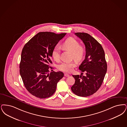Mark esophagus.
I'll list each match as a JSON object with an SVG mask.
<instances>
[{
  "instance_id": "1",
  "label": "esophagus",
  "mask_w": 127,
  "mask_h": 127,
  "mask_svg": "<svg viewBox=\"0 0 127 127\" xmlns=\"http://www.w3.org/2000/svg\"><path fill=\"white\" fill-rule=\"evenodd\" d=\"M64 76L68 77V76H69V75L68 74H64Z\"/></svg>"
}]
</instances>
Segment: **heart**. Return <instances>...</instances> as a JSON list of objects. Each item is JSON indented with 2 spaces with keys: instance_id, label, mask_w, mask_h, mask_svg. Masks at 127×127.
<instances>
[{
  "instance_id": "obj_1",
  "label": "heart",
  "mask_w": 127,
  "mask_h": 127,
  "mask_svg": "<svg viewBox=\"0 0 127 127\" xmlns=\"http://www.w3.org/2000/svg\"><path fill=\"white\" fill-rule=\"evenodd\" d=\"M62 47L72 53V58L77 61H80L84 58L86 53L85 47L80 45L79 41L74 38L69 37L66 39L63 43ZM51 55L54 61H59L60 60V48L59 46L55 47L52 51ZM76 66V63L74 61L63 62L58 66V69L61 71L67 73L72 72L74 68Z\"/></svg>"
}]
</instances>
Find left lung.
Returning a JSON list of instances; mask_svg holds the SVG:
<instances>
[{"mask_svg": "<svg viewBox=\"0 0 127 127\" xmlns=\"http://www.w3.org/2000/svg\"><path fill=\"white\" fill-rule=\"evenodd\" d=\"M75 34L86 47L85 59L79 69L81 74L85 72L86 75H72L75 83L71 90L78 96H88L96 92L103 81L107 68L105 53L101 45L90 34L85 32Z\"/></svg>", "mask_w": 127, "mask_h": 127, "instance_id": "1", "label": "left lung"}]
</instances>
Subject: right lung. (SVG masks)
<instances>
[{"label": "right lung", "instance_id": "right-lung-1", "mask_svg": "<svg viewBox=\"0 0 127 127\" xmlns=\"http://www.w3.org/2000/svg\"><path fill=\"white\" fill-rule=\"evenodd\" d=\"M66 34L40 32L24 46L20 74L26 89L33 96L41 99L51 96L56 91L57 83L64 76L61 71H52L49 65L52 64L53 49ZM50 70L52 71L50 73Z\"/></svg>", "mask_w": 127, "mask_h": 127}]
</instances>
